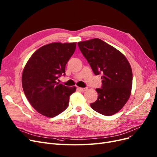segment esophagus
<instances>
[{"label": "esophagus", "mask_w": 157, "mask_h": 157, "mask_svg": "<svg viewBox=\"0 0 157 157\" xmlns=\"http://www.w3.org/2000/svg\"><path fill=\"white\" fill-rule=\"evenodd\" d=\"M78 89L79 91H81V92H85V91H86V90L87 88H81V87H78Z\"/></svg>", "instance_id": "obj_1"}]
</instances>
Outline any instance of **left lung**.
Returning <instances> with one entry per match:
<instances>
[{
	"instance_id": "8db88e82",
	"label": "left lung",
	"mask_w": 157,
	"mask_h": 157,
	"mask_svg": "<svg viewBox=\"0 0 157 157\" xmlns=\"http://www.w3.org/2000/svg\"><path fill=\"white\" fill-rule=\"evenodd\" d=\"M78 44L94 73L103 75V85L96 89L98 98L90 104L91 108L106 116L115 114L125 105L132 93L130 64L121 52L101 39L94 38Z\"/></svg>"
}]
</instances>
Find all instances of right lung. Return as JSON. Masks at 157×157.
I'll return each instance as SVG.
<instances>
[{"instance_id": "obj_1", "label": "right lung", "mask_w": 157, "mask_h": 157, "mask_svg": "<svg viewBox=\"0 0 157 157\" xmlns=\"http://www.w3.org/2000/svg\"><path fill=\"white\" fill-rule=\"evenodd\" d=\"M76 42H54L34 52L22 72L23 90L31 105L40 114L54 117L69 106L70 95L76 87L59 84L57 79L76 50Z\"/></svg>"}]
</instances>
